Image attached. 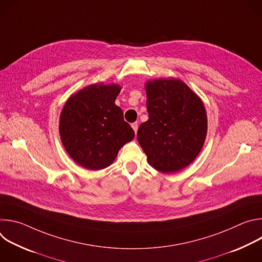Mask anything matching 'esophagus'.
Returning a JSON list of instances; mask_svg holds the SVG:
<instances>
[{"instance_id":"obj_1","label":"esophagus","mask_w":262,"mask_h":262,"mask_svg":"<svg viewBox=\"0 0 262 262\" xmlns=\"http://www.w3.org/2000/svg\"><path fill=\"white\" fill-rule=\"evenodd\" d=\"M132 127H133V129L137 133V130H138V123H137V122L132 123Z\"/></svg>"}]
</instances>
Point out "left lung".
<instances>
[{"label":"left lung","instance_id":"1","mask_svg":"<svg viewBox=\"0 0 262 262\" xmlns=\"http://www.w3.org/2000/svg\"><path fill=\"white\" fill-rule=\"evenodd\" d=\"M149 119L138 129V141L147 161L163 173L189 166L204 144L207 118L201 99L178 80L146 84Z\"/></svg>","mask_w":262,"mask_h":262}]
</instances>
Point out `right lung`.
<instances>
[{
  "label": "right lung",
  "instance_id": "1",
  "mask_svg": "<svg viewBox=\"0 0 262 262\" xmlns=\"http://www.w3.org/2000/svg\"><path fill=\"white\" fill-rule=\"evenodd\" d=\"M117 85H91L72 95L60 117V137L68 155L82 167L100 170L113 163L135 132L115 104Z\"/></svg>",
  "mask_w": 262,
  "mask_h": 262
}]
</instances>
